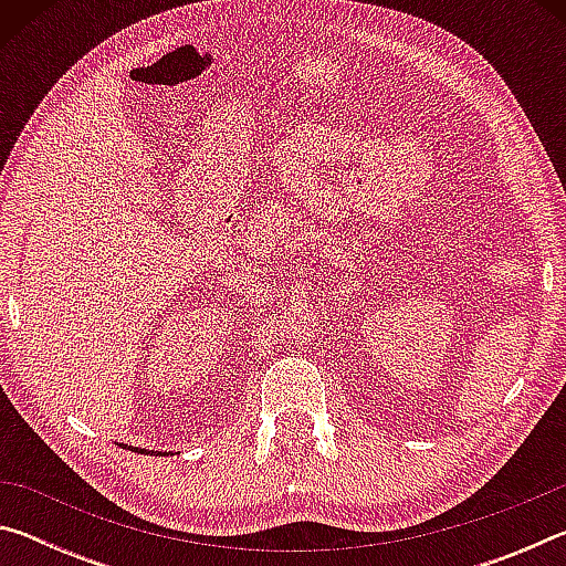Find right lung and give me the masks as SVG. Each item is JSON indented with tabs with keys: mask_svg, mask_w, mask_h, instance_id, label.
Segmentation results:
<instances>
[{
	"mask_svg": "<svg viewBox=\"0 0 566 566\" xmlns=\"http://www.w3.org/2000/svg\"><path fill=\"white\" fill-rule=\"evenodd\" d=\"M129 449H132V452H139V454H149L147 449H139V447H129ZM151 454H155V452H151Z\"/></svg>",
	"mask_w": 566,
	"mask_h": 566,
	"instance_id": "right-lung-1",
	"label": "right lung"
}]
</instances>
